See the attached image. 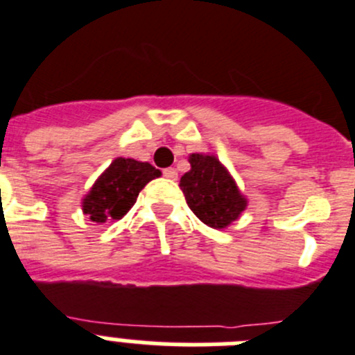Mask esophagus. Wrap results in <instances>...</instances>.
<instances>
[{"instance_id": "esophagus-1", "label": "esophagus", "mask_w": 355, "mask_h": 355, "mask_svg": "<svg viewBox=\"0 0 355 355\" xmlns=\"http://www.w3.org/2000/svg\"><path fill=\"white\" fill-rule=\"evenodd\" d=\"M162 173H164L166 178H170V180H177V177H178V173H177V170H175V168H166Z\"/></svg>"}]
</instances>
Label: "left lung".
Instances as JSON below:
<instances>
[{
	"mask_svg": "<svg viewBox=\"0 0 355 355\" xmlns=\"http://www.w3.org/2000/svg\"><path fill=\"white\" fill-rule=\"evenodd\" d=\"M189 164L178 184L189 209L210 228H228L245 210L248 198L214 154H191Z\"/></svg>",
	"mask_w": 355,
	"mask_h": 355,
	"instance_id": "8db88e82",
	"label": "left lung"
}]
</instances>
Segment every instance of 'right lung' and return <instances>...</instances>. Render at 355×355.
<instances>
[{
    "mask_svg": "<svg viewBox=\"0 0 355 355\" xmlns=\"http://www.w3.org/2000/svg\"><path fill=\"white\" fill-rule=\"evenodd\" d=\"M157 177H161V171L150 162L116 157L85 194L83 214L97 225L122 219L136 203L139 191Z\"/></svg>",
    "mask_w": 355,
    "mask_h": 355,
    "instance_id": "right-lung-1",
    "label": "right lung"
}]
</instances>
